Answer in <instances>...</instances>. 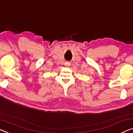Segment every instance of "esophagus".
I'll list each match as a JSON object with an SVG mask.
<instances>
[{
	"label": "esophagus",
	"instance_id": "34e87169",
	"mask_svg": "<svg viewBox=\"0 0 133 133\" xmlns=\"http://www.w3.org/2000/svg\"><path fill=\"white\" fill-rule=\"evenodd\" d=\"M64 64H65V66H70V63L69 62H67V61L65 62Z\"/></svg>",
	"mask_w": 133,
	"mask_h": 133
}]
</instances>
